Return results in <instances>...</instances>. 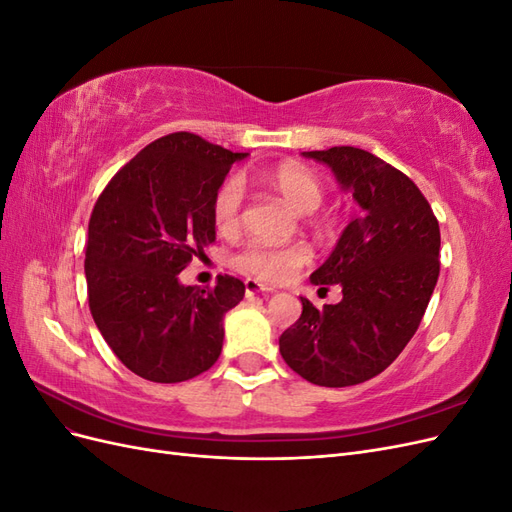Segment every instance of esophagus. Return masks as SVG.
<instances>
[{
    "mask_svg": "<svg viewBox=\"0 0 512 512\" xmlns=\"http://www.w3.org/2000/svg\"><path fill=\"white\" fill-rule=\"evenodd\" d=\"M275 288L269 284H260L258 280H245V292L256 294V292H273Z\"/></svg>",
    "mask_w": 512,
    "mask_h": 512,
    "instance_id": "obj_1",
    "label": "esophagus"
}]
</instances>
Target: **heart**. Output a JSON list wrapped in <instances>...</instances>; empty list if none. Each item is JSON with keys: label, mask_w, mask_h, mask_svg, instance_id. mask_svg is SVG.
I'll return each instance as SVG.
<instances>
[{"label": "heart", "mask_w": 512, "mask_h": 512, "mask_svg": "<svg viewBox=\"0 0 512 512\" xmlns=\"http://www.w3.org/2000/svg\"><path fill=\"white\" fill-rule=\"evenodd\" d=\"M254 179L273 190L286 205L297 213H314L322 198L324 190L318 177L312 170L297 162H282L275 166L260 168L254 173ZM243 207V185L237 179L226 181L213 198V222L220 232H235L241 222ZM309 262V250L303 243L292 245H267L254 241L245 245L243 250L232 258L241 273L258 277L265 282H284L288 277Z\"/></svg>", "instance_id": "b5f03b06"}]
</instances>
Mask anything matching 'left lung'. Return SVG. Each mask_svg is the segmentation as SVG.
I'll return each mask as SVG.
<instances>
[{"label":"left lung","instance_id":"1","mask_svg":"<svg viewBox=\"0 0 512 512\" xmlns=\"http://www.w3.org/2000/svg\"><path fill=\"white\" fill-rule=\"evenodd\" d=\"M303 156L327 164L361 211L309 277L342 286V301L316 309L301 297L280 352L307 382L342 389L378 376L416 333L440 275V226L414 181L374 153L331 147Z\"/></svg>","mask_w":512,"mask_h":512}]
</instances>
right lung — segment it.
Returning <instances> with one entry per match:
<instances>
[{
	"label": "right lung",
	"mask_w": 512,
	"mask_h": 512,
	"mask_svg": "<svg viewBox=\"0 0 512 512\" xmlns=\"http://www.w3.org/2000/svg\"><path fill=\"white\" fill-rule=\"evenodd\" d=\"M232 153L190 132L158 138L108 181L85 247L89 309L104 342L136 376L183 382L222 352L224 316L245 294L237 277L211 290L179 273L215 241L213 198Z\"/></svg>",
	"instance_id": "1"
}]
</instances>
